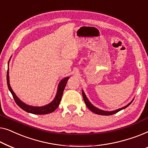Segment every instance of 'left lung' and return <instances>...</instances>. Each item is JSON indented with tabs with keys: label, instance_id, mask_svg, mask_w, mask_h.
Masks as SVG:
<instances>
[{
	"label": "left lung",
	"instance_id": "1",
	"mask_svg": "<svg viewBox=\"0 0 148 148\" xmlns=\"http://www.w3.org/2000/svg\"><path fill=\"white\" fill-rule=\"evenodd\" d=\"M82 93L83 99H84V101L85 102V104H86V107H88V109H90L91 111L93 112L94 113L98 114V115H113V114H115V113H117V112L120 111L121 110L124 109H125V108L127 107L128 106L132 103L133 101H134V100H132V102L129 103L128 105H127L126 106H125V107H123L121 108V109H116V110H115V111H103V110H101V109H98V108H97V107H95L94 105H92V104L90 103V102L88 101V99H87L86 96L85 95L84 91L82 90Z\"/></svg>",
	"mask_w": 148,
	"mask_h": 148
}]
</instances>
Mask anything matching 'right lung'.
<instances>
[{"instance_id":"obj_1","label":"right lung","mask_w":148,"mask_h":148,"mask_svg":"<svg viewBox=\"0 0 148 148\" xmlns=\"http://www.w3.org/2000/svg\"><path fill=\"white\" fill-rule=\"evenodd\" d=\"M8 65H9V64H8ZM9 74V66H8V70H7V74L8 88H9V90H10V92H11V94L12 95V97H13V99L14 100V101H15V103H16V105H17L20 108H21L23 110H24V111L27 112V113L35 114V115H45V114H48V113H52L53 111H54L56 109H57L58 107L60 105V101H61L62 94H63L64 88H65L66 85L67 84L68 79H69V77H66V78L62 79V80L60 81L59 83V85H58V90H57V93H56V97L54 98V99L53 100L52 102H51V103L48 104V105L42 106V107H33V106H30V105H27L25 103H24L23 102L21 101V100L16 97V95L14 94V92L12 90L11 86H10Z\"/></svg>"}]
</instances>
